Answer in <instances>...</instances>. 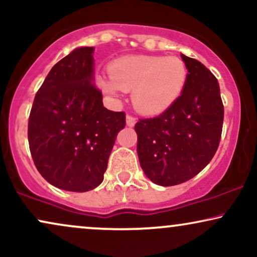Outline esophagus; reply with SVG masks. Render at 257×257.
Segmentation results:
<instances>
[{"mask_svg": "<svg viewBox=\"0 0 257 257\" xmlns=\"http://www.w3.org/2000/svg\"><path fill=\"white\" fill-rule=\"evenodd\" d=\"M135 123H136V118L134 117V116L126 115V125L133 126V125H135Z\"/></svg>", "mask_w": 257, "mask_h": 257, "instance_id": "1", "label": "esophagus"}]
</instances>
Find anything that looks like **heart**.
I'll use <instances>...</instances> for the list:
<instances>
[{"instance_id": "heart-1", "label": "heart", "mask_w": 257, "mask_h": 257, "mask_svg": "<svg viewBox=\"0 0 257 257\" xmlns=\"http://www.w3.org/2000/svg\"><path fill=\"white\" fill-rule=\"evenodd\" d=\"M109 77L99 79L105 92L133 90L136 109L146 115H158L180 97L187 80V67L178 57L132 56L112 63Z\"/></svg>"}]
</instances>
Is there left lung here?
<instances>
[{
  "label": "left lung",
  "instance_id": "obj_1",
  "mask_svg": "<svg viewBox=\"0 0 257 257\" xmlns=\"http://www.w3.org/2000/svg\"><path fill=\"white\" fill-rule=\"evenodd\" d=\"M181 58L188 73L179 98L161 115L135 124L140 165L148 179L161 186L196 177L216 154L222 136L218 80L200 61Z\"/></svg>",
  "mask_w": 257,
  "mask_h": 257
}]
</instances>
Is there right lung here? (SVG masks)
<instances>
[{
    "label": "right lung",
    "instance_id": "right-lung-1",
    "mask_svg": "<svg viewBox=\"0 0 257 257\" xmlns=\"http://www.w3.org/2000/svg\"><path fill=\"white\" fill-rule=\"evenodd\" d=\"M93 47H79L52 67L35 95L28 142L35 167L58 188L86 192L104 179L125 113L103 106L93 84Z\"/></svg>",
    "mask_w": 257,
    "mask_h": 257
}]
</instances>
